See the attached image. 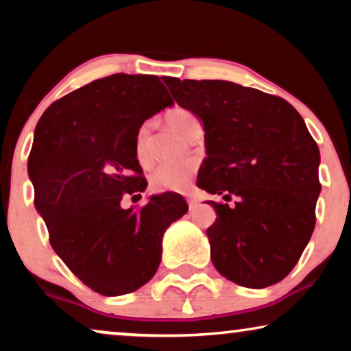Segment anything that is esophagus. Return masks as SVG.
<instances>
[{
    "instance_id": "obj_1",
    "label": "esophagus",
    "mask_w": 351,
    "mask_h": 351,
    "mask_svg": "<svg viewBox=\"0 0 351 351\" xmlns=\"http://www.w3.org/2000/svg\"><path fill=\"white\" fill-rule=\"evenodd\" d=\"M186 203H189L190 210H193V209L198 208V201H196L195 198H186Z\"/></svg>"
}]
</instances>
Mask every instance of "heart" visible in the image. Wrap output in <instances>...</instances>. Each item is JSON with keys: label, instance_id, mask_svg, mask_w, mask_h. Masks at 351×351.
<instances>
[{"label": "heart", "instance_id": "obj_1", "mask_svg": "<svg viewBox=\"0 0 351 351\" xmlns=\"http://www.w3.org/2000/svg\"><path fill=\"white\" fill-rule=\"evenodd\" d=\"M166 121L169 126L179 132L180 136L189 137L196 126H199L198 118L185 108H174L166 114ZM152 123L143 121L136 131L134 147L136 156L142 166H148L152 161ZM196 172V165L191 161L179 162V165H161L152 174V186L158 191H172V193H184L190 189L191 179Z\"/></svg>", "mask_w": 351, "mask_h": 351}]
</instances>
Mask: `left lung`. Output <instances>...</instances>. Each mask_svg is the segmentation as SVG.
I'll return each instance as SVG.
<instances>
[{"instance_id":"1","label":"left lung","mask_w":351,"mask_h":351,"mask_svg":"<svg viewBox=\"0 0 351 351\" xmlns=\"http://www.w3.org/2000/svg\"><path fill=\"white\" fill-rule=\"evenodd\" d=\"M176 102L204 126L198 186L210 201V258L220 275L262 289L289 275L316 223L319 150L299 112L285 99L220 80L166 78Z\"/></svg>"}]
</instances>
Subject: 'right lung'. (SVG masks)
Listing matches in <instances>:
<instances>
[{"mask_svg": "<svg viewBox=\"0 0 351 351\" xmlns=\"http://www.w3.org/2000/svg\"><path fill=\"white\" fill-rule=\"evenodd\" d=\"M171 105L158 76L117 73L56 100L36 124L28 156L35 208L57 256L102 295L150 281L162 234L189 210L169 191L141 209L119 206L147 186L134 147L137 128Z\"/></svg>", "mask_w": 351, "mask_h": 351, "instance_id": "right-lung-1", "label": "right lung"}]
</instances>
